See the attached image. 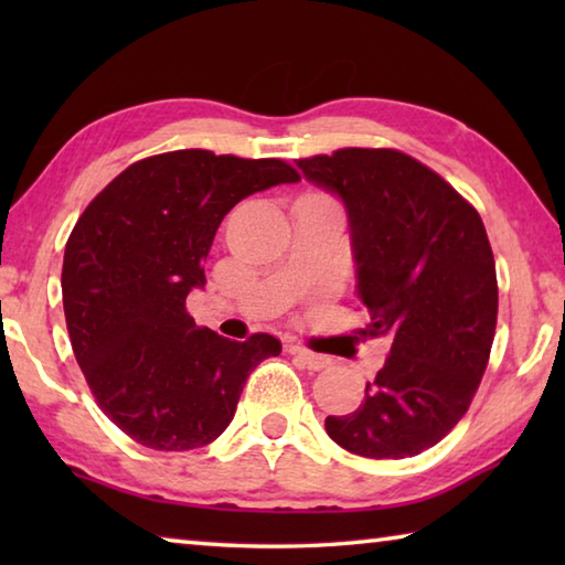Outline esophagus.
Listing matches in <instances>:
<instances>
[{"label": "esophagus", "instance_id": "esophagus-1", "mask_svg": "<svg viewBox=\"0 0 565 565\" xmlns=\"http://www.w3.org/2000/svg\"><path fill=\"white\" fill-rule=\"evenodd\" d=\"M289 353H291V356L299 359L309 371H321V369L331 366L329 356H323V353H317V351H309L306 347H301V343H291Z\"/></svg>", "mask_w": 565, "mask_h": 565}]
</instances>
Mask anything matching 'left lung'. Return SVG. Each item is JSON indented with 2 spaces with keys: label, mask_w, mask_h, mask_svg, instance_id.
I'll return each instance as SVG.
<instances>
[{
  "label": "left lung",
  "mask_w": 565,
  "mask_h": 565,
  "mask_svg": "<svg viewBox=\"0 0 565 565\" xmlns=\"http://www.w3.org/2000/svg\"><path fill=\"white\" fill-rule=\"evenodd\" d=\"M296 167L347 209L356 296L371 313L361 337L391 343L363 404L329 416L327 434L366 458L416 456L461 420L489 363L499 284L481 216L396 149H339Z\"/></svg>",
  "instance_id": "left-lung-1"
}]
</instances>
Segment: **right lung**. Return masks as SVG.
Segmentation results:
<instances>
[{"mask_svg": "<svg viewBox=\"0 0 565 565\" xmlns=\"http://www.w3.org/2000/svg\"><path fill=\"white\" fill-rule=\"evenodd\" d=\"M281 159L179 149L141 159L84 209L64 248L62 299L76 363L99 408L157 451L212 444L281 341H228L186 313L206 284L222 218L256 191L296 184Z\"/></svg>", "mask_w": 565, "mask_h": 565, "instance_id": "right-lung-1", "label": "right lung"}]
</instances>
